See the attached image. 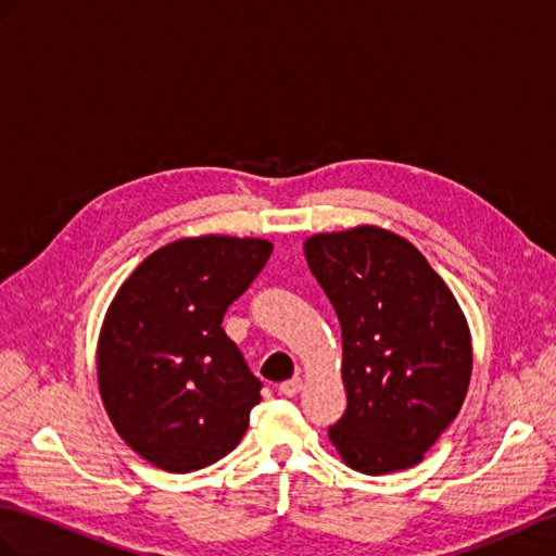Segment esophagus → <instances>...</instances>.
Returning a JSON list of instances; mask_svg holds the SVG:
<instances>
[{
  "mask_svg": "<svg viewBox=\"0 0 556 556\" xmlns=\"http://www.w3.org/2000/svg\"><path fill=\"white\" fill-rule=\"evenodd\" d=\"M300 391H302V380H300V377H292V380L280 384V394L282 396H296V394H300Z\"/></svg>",
  "mask_w": 556,
  "mask_h": 556,
  "instance_id": "esophagus-1",
  "label": "esophagus"
}]
</instances>
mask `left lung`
I'll use <instances>...</instances> for the list:
<instances>
[{
    "label": "left lung",
    "instance_id": "8db88e82",
    "mask_svg": "<svg viewBox=\"0 0 556 556\" xmlns=\"http://www.w3.org/2000/svg\"><path fill=\"white\" fill-rule=\"evenodd\" d=\"M304 254L342 325L349 405L328 429L332 445L370 477L415 467L467 396L463 308L425 254L387 228L316 233Z\"/></svg>",
    "mask_w": 556,
    "mask_h": 556
}]
</instances>
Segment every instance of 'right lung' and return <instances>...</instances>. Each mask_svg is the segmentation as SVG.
Listing matches in <instances>:
<instances>
[{"mask_svg": "<svg viewBox=\"0 0 556 556\" xmlns=\"http://www.w3.org/2000/svg\"><path fill=\"white\" fill-rule=\"evenodd\" d=\"M274 245L181 238L148 254L105 311L97 346L103 408L148 463L188 473L231 453L262 382L222 328Z\"/></svg>", "mask_w": 556, "mask_h": 556, "instance_id": "1", "label": "right lung"}]
</instances>
